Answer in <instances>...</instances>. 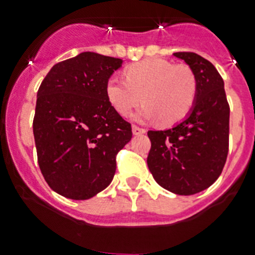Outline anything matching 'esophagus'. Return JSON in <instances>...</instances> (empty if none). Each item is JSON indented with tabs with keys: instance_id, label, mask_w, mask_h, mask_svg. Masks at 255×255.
<instances>
[{
	"instance_id": "obj_1",
	"label": "esophagus",
	"mask_w": 255,
	"mask_h": 255,
	"mask_svg": "<svg viewBox=\"0 0 255 255\" xmlns=\"http://www.w3.org/2000/svg\"><path fill=\"white\" fill-rule=\"evenodd\" d=\"M132 132H133V134H142L146 132V129H145V128L137 127V126H133V127H132Z\"/></svg>"
}]
</instances>
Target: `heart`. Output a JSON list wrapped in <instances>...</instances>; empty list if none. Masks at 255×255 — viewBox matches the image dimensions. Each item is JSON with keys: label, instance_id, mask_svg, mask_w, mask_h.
Listing matches in <instances>:
<instances>
[{"label": "heart", "instance_id": "1", "mask_svg": "<svg viewBox=\"0 0 255 255\" xmlns=\"http://www.w3.org/2000/svg\"><path fill=\"white\" fill-rule=\"evenodd\" d=\"M126 79L111 75L105 85L108 101L118 114L128 117L141 102L138 119H158L171 126L187 117L197 97V78L188 65H172L162 58L133 63L124 71Z\"/></svg>", "mask_w": 255, "mask_h": 255}]
</instances>
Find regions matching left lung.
I'll return each instance as SVG.
<instances>
[{
  "mask_svg": "<svg viewBox=\"0 0 255 255\" xmlns=\"http://www.w3.org/2000/svg\"><path fill=\"white\" fill-rule=\"evenodd\" d=\"M174 55L196 75V102L175 127L147 132V166L160 187L190 196L210 187L223 171L230 146V105L223 79L211 62L192 51Z\"/></svg>",
  "mask_w": 255,
  "mask_h": 255,
  "instance_id": "1",
  "label": "left lung"
}]
</instances>
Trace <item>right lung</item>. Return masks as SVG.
Wrapping results in <instances>:
<instances>
[{
    "mask_svg": "<svg viewBox=\"0 0 255 255\" xmlns=\"http://www.w3.org/2000/svg\"><path fill=\"white\" fill-rule=\"evenodd\" d=\"M122 59L84 51L51 67L37 91L33 118L37 160L51 189L88 200L111 183L117 154L132 138L105 85Z\"/></svg>",
    "mask_w": 255,
    "mask_h": 255,
    "instance_id": "add662e5",
    "label": "right lung"
}]
</instances>
